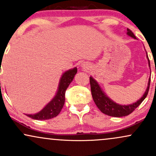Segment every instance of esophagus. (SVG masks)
Returning a JSON list of instances; mask_svg holds the SVG:
<instances>
[{"mask_svg": "<svg viewBox=\"0 0 156 156\" xmlns=\"http://www.w3.org/2000/svg\"><path fill=\"white\" fill-rule=\"evenodd\" d=\"M83 67H87V66H85V65H83Z\"/></svg>", "mask_w": 156, "mask_h": 156, "instance_id": "34e87169", "label": "esophagus"}]
</instances>
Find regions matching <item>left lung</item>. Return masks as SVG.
I'll return each instance as SVG.
<instances>
[{"label":"left lung","mask_w":156,"mask_h":156,"mask_svg":"<svg viewBox=\"0 0 156 156\" xmlns=\"http://www.w3.org/2000/svg\"><path fill=\"white\" fill-rule=\"evenodd\" d=\"M127 34L130 36V37H133L134 39H136L133 32L130 31V29H128V28H127ZM147 58L148 62H149V66L150 67V63L148 56ZM89 80H90L91 92H92V98L94 100V103H95L98 108L101 110L102 113L106 114V115L114 117H125V116L129 115L130 114H131L142 103V101L145 99V98L148 94L150 83V78H149V81H148L147 87L145 92L144 93L143 96L141 97L139 101L136 102V103H133V104L125 105L118 104V103L113 101L112 100H111L105 94L104 92H103V90L100 87L99 84L98 83V82L92 77H90Z\"/></svg>","instance_id":"left-lung-1"}]
</instances>
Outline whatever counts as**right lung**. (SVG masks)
<instances>
[{
    "instance_id": "obj_1",
    "label": "right lung",
    "mask_w": 156,
    "mask_h": 156,
    "mask_svg": "<svg viewBox=\"0 0 156 156\" xmlns=\"http://www.w3.org/2000/svg\"><path fill=\"white\" fill-rule=\"evenodd\" d=\"M77 70H78L77 67H75L63 73L55 97L45 105L42 110L37 114H26V115L31 117V119H37V120H45L56 117L63 108L65 101V92L69 83L73 81L77 73Z\"/></svg>"
}]
</instances>
